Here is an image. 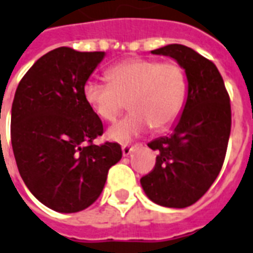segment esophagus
<instances>
[{"label":"esophagus","instance_id":"esophagus-1","mask_svg":"<svg viewBox=\"0 0 253 253\" xmlns=\"http://www.w3.org/2000/svg\"><path fill=\"white\" fill-rule=\"evenodd\" d=\"M137 147H138V145H126V143H125V145H123V155L124 156H128L129 154H130L131 151H133V150H135L137 149Z\"/></svg>","mask_w":253,"mask_h":253}]
</instances>
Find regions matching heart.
Masks as SVG:
<instances>
[{"mask_svg":"<svg viewBox=\"0 0 253 253\" xmlns=\"http://www.w3.org/2000/svg\"><path fill=\"white\" fill-rule=\"evenodd\" d=\"M106 75L108 83L89 79L83 91L91 111L103 122H115L128 103L131 114L108 130L114 141H129L150 126L166 130L182 112L187 79L176 60L133 58L115 64Z\"/></svg>","mask_w":253,"mask_h":253,"instance_id":"1","label":"heart"}]
</instances>
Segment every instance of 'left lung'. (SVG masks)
Returning a JSON list of instances; mask_svg holds the SVG:
<instances>
[{"mask_svg":"<svg viewBox=\"0 0 253 253\" xmlns=\"http://www.w3.org/2000/svg\"><path fill=\"white\" fill-rule=\"evenodd\" d=\"M151 53L172 56L185 68L189 93L172 134L147 145L158 156L141 185L154 203L185 208L203 197L222 168L231 129L230 97L213 62L195 50L170 43Z\"/></svg>","mask_w":253,"mask_h":253,"instance_id":"left-lung-1","label":"left lung"}]
</instances>
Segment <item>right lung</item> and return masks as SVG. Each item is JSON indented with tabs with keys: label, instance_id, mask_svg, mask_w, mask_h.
Segmentation results:
<instances>
[{
	"label": "right lung",
	"instance_id": "add662e5",
	"mask_svg": "<svg viewBox=\"0 0 253 253\" xmlns=\"http://www.w3.org/2000/svg\"><path fill=\"white\" fill-rule=\"evenodd\" d=\"M103 51L58 47L42 55L19 83L11 108V145L29 191L62 213L99 198L108 169L122 159L116 142L95 145L103 124L84 98V85Z\"/></svg>",
	"mask_w": 253,
	"mask_h": 253
}]
</instances>
